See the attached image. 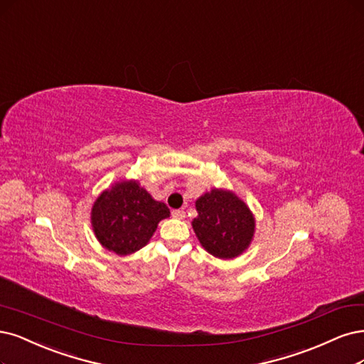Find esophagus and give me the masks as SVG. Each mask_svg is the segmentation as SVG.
I'll use <instances>...</instances> for the list:
<instances>
[{"instance_id": "esophagus-1", "label": "esophagus", "mask_w": 364, "mask_h": 364, "mask_svg": "<svg viewBox=\"0 0 364 364\" xmlns=\"http://www.w3.org/2000/svg\"><path fill=\"white\" fill-rule=\"evenodd\" d=\"M171 215H173V218L182 220V218H185V212H183L182 209H174V210L171 212Z\"/></svg>"}]
</instances>
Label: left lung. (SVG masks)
I'll return each instance as SVG.
<instances>
[{
    "label": "left lung",
    "instance_id": "left-lung-1",
    "mask_svg": "<svg viewBox=\"0 0 364 364\" xmlns=\"http://www.w3.org/2000/svg\"><path fill=\"white\" fill-rule=\"evenodd\" d=\"M196 209L198 217L193 221V229L212 256L236 257L252 242L253 214L233 193L212 190L197 200Z\"/></svg>",
    "mask_w": 364,
    "mask_h": 364
}]
</instances>
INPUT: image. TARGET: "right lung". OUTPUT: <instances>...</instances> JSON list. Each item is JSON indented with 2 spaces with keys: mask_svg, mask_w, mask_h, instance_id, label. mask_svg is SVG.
<instances>
[{
  "mask_svg": "<svg viewBox=\"0 0 364 364\" xmlns=\"http://www.w3.org/2000/svg\"><path fill=\"white\" fill-rule=\"evenodd\" d=\"M168 215V208L135 181H123L97 197L92 224L99 242L109 252L127 256L143 248L158 223Z\"/></svg>",
  "mask_w": 364,
  "mask_h": 364,
  "instance_id": "obj_1",
  "label": "right lung"
}]
</instances>
